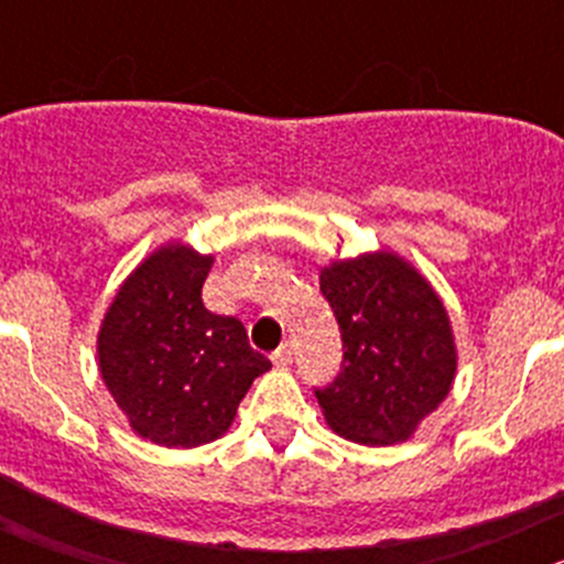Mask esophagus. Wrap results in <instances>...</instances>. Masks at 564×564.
<instances>
[{
  "instance_id": "esophagus-1",
  "label": "esophagus",
  "mask_w": 564,
  "mask_h": 564,
  "mask_svg": "<svg viewBox=\"0 0 564 564\" xmlns=\"http://www.w3.org/2000/svg\"><path fill=\"white\" fill-rule=\"evenodd\" d=\"M272 362H275L278 368H289L292 366V346L289 344H281L275 351H272Z\"/></svg>"
}]
</instances>
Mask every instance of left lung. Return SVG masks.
Here are the masks:
<instances>
[{
	"label": "left lung",
	"instance_id": "left-lung-1",
	"mask_svg": "<svg viewBox=\"0 0 564 564\" xmlns=\"http://www.w3.org/2000/svg\"><path fill=\"white\" fill-rule=\"evenodd\" d=\"M318 286L340 327V373L316 388L335 434L360 445L406 442L456 379V344L440 294L390 250L333 261Z\"/></svg>",
	"mask_w": 564,
	"mask_h": 564
}]
</instances>
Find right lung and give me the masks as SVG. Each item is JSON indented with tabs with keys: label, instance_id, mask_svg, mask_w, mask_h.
<instances>
[{
	"label": "right lung",
	"instance_id": "right-lung-1",
	"mask_svg": "<svg viewBox=\"0 0 564 564\" xmlns=\"http://www.w3.org/2000/svg\"><path fill=\"white\" fill-rule=\"evenodd\" d=\"M213 256L158 248L119 286L98 333L108 392L130 429L161 447H198L229 431L237 406L272 362L240 318L204 308Z\"/></svg>",
	"mask_w": 564,
	"mask_h": 564
}]
</instances>
